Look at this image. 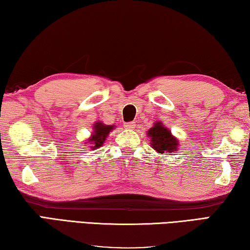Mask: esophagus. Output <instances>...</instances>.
Masks as SVG:
<instances>
[{
  "label": "esophagus",
  "instance_id": "34e87169",
  "mask_svg": "<svg viewBox=\"0 0 250 250\" xmlns=\"http://www.w3.org/2000/svg\"><path fill=\"white\" fill-rule=\"evenodd\" d=\"M125 127L127 128V129H133V128H135V123H133V122L126 123V124H125Z\"/></svg>",
  "mask_w": 250,
  "mask_h": 250
}]
</instances>
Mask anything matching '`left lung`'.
Returning <instances> with one entry per match:
<instances>
[{
  "mask_svg": "<svg viewBox=\"0 0 250 250\" xmlns=\"http://www.w3.org/2000/svg\"><path fill=\"white\" fill-rule=\"evenodd\" d=\"M147 135L150 138V146L158 154L171 155L178 150V139L161 122H156L155 125L148 130Z\"/></svg>",
  "mask_w": 250,
  "mask_h": 250,
  "instance_id": "1",
  "label": "left lung"
}]
</instances>
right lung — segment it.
<instances>
[{
	"label": "right lung",
	"mask_w": 250,
	"mask_h": 250,
	"mask_svg": "<svg viewBox=\"0 0 250 250\" xmlns=\"http://www.w3.org/2000/svg\"><path fill=\"white\" fill-rule=\"evenodd\" d=\"M114 127H115L114 125H105L102 122H96L93 126V133H92L89 139H86L85 145H90L92 150L103 146L105 139L111 133V130L114 129Z\"/></svg>",
	"instance_id": "add662e5"
}]
</instances>
